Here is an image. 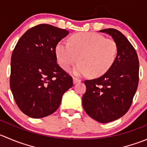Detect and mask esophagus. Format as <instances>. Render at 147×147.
<instances>
[{"mask_svg":"<svg viewBox=\"0 0 147 147\" xmlns=\"http://www.w3.org/2000/svg\"><path fill=\"white\" fill-rule=\"evenodd\" d=\"M80 82H81L80 80L78 79V78H73V84H77V83H78Z\"/></svg>","mask_w":147,"mask_h":147,"instance_id":"34e87169","label":"esophagus"}]
</instances>
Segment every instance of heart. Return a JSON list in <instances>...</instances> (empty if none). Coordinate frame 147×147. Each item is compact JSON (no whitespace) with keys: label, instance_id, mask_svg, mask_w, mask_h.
Instances as JSON below:
<instances>
[{"label":"heart","instance_id":"obj_1","mask_svg":"<svg viewBox=\"0 0 147 147\" xmlns=\"http://www.w3.org/2000/svg\"><path fill=\"white\" fill-rule=\"evenodd\" d=\"M57 60L60 66L68 69L79 63L72 73L84 76L90 73L92 77H100L113 65L117 55V42L105 38L97 32H79L72 35L69 42L60 41L55 47Z\"/></svg>","mask_w":147,"mask_h":147}]
</instances>
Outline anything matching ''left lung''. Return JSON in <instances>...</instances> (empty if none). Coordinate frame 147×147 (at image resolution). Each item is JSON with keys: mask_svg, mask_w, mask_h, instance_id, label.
<instances>
[{"mask_svg": "<svg viewBox=\"0 0 147 147\" xmlns=\"http://www.w3.org/2000/svg\"><path fill=\"white\" fill-rule=\"evenodd\" d=\"M112 37L117 55L112 67L99 78L84 81L82 106L86 113L100 123L124 116L132 103L139 82V59L127 38L114 28L100 30Z\"/></svg>", "mask_w": 147, "mask_h": 147, "instance_id": "8db88e82", "label": "left lung"}]
</instances>
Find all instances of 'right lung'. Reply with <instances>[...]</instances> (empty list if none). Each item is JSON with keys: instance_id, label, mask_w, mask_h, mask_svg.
<instances>
[{"instance_id": "1", "label": "right lung", "mask_w": 147, "mask_h": 147, "mask_svg": "<svg viewBox=\"0 0 147 147\" xmlns=\"http://www.w3.org/2000/svg\"><path fill=\"white\" fill-rule=\"evenodd\" d=\"M69 32L48 24L26 31L11 56L10 86L22 112L42 118L55 112L63 94L72 87V77L57 64L55 47Z\"/></svg>"}]
</instances>
